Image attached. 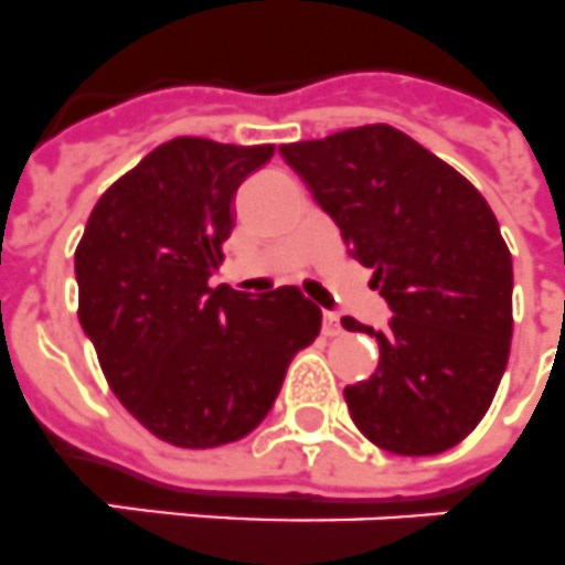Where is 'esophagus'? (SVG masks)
<instances>
[{
  "mask_svg": "<svg viewBox=\"0 0 565 565\" xmlns=\"http://www.w3.org/2000/svg\"><path fill=\"white\" fill-rule=\"evenodd\" d=\"M341 333V321L335 312H324V335H339Z\"/></svg>",
  "mask_w": 565,
  "mask_h": 565,
  "instance_id": "34e87169",
  "label": "esophagus"
}]
</instances>
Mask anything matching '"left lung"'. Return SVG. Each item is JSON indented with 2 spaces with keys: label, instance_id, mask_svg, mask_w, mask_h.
<instances>
[{
  "label": "left lung",
  "instance_id": "left-lung-1",
  "mask_svg": "<svg viewBox=\"0 0 565 565\" xmlns=\"http://www.w3.org/2000/svg\"><path fill=\"white\" fill-rule=\"evenodd\" d=\"M278 151L393 312L385 330L341 319L379 341L376 373L344 387L355 428L402 457L448 451L480 425L509 364L514 269L494 212L385 122Z\"/></svg>",
  "mask_w": 565,
  "mask_h": 565
}]
</instances>
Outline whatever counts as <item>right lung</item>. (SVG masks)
Wrapping results in <instances>:
<instances>
[{"label": "right lung", "instance_id": "add662e5", "mask_svg": "<svg viewBox=\"0 0 565 565\" xmlns=\"http://www.w3.org/2000/svg\"><path fill=\"white\" fill-rule=\"evenodd\" d=\"M275 146L174 137L106 189L74 253L79 324L108 387L178 448L238 443L269 414L321 310L298 287L253 298L224 264L235 192Z\"/></svg>", "mask_w": 565, "mask_h": 565}]
</instances>
